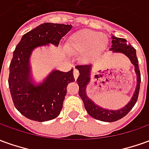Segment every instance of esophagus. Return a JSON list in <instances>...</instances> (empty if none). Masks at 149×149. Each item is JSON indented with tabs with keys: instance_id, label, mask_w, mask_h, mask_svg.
<instances>
[{
	"instance_id": "34e87169",
	"label": "esophagus",
	"mask_w": 149,
	"mask_h": 149,
	"mask_svg": "<svg viewBox=\"0 0 149 149\" xmlns=\"http://www.w3.org/2000/svg\"><path fill=\"white\" fill-rule=\"evenodd\" d=\"M73 76H74L75 80L78 77V76H79V71H78L77 68H74L73 69Z\"/></svg>"
}]
</instances>
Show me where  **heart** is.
<instances>
[{"label": "heart", "mask_w": 149, "mask_h": 149, "mask_svg": "<svg viewBox=\"0 0 149 149\" xmlns=\"http://www.w3.org/2000/svg\"><path fill=\"white\" fill-rule=\"evenodd\" d=\"M105 37L97 32L81 31L72 37L68 44V49L74 54H85L91 56L98 52L105 45Z\"/></svg>", "instance_id": "heart-1"}]
</instances>
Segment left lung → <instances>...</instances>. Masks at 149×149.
I'll return each mask as SVG.
<instances>
[{
	"instance_id": "obj_1",
	"label": "left lung",
	"mask_w": 149,
	"mask_h": 149,
	"mask_svg": "<svg viewBox=\"0 0 149 149\" xmlns=\"http://www.w3.org/2000/svg\"><path fill=\"white\" fill-rule=\"evenodd\" d=\"M110 50L113 52L123 53L128 57L132 64L135 66V72L137 77V85H136V90L132 97L128 103L121 109H118V110L106 109L101 106H98L97 104L94 103L92 100L89 98L86 95V86L88 85L89 79H90L89 75H90V71L92 68L91 65L80 64V65H77L76 68H77L80 73L77 80V82L79 85V95L84 102L86 111L91 117L96 118L97 120L111 123V122L117 121L118 119L123 118L125 115L128 114L129 111L135 106L138 99V96H139L141 78H140V72L139 64H138L139 61L136 56V49L132 47V45L128 44L126 39L112 36V46Z\"/></svg>"
}]
</instances>
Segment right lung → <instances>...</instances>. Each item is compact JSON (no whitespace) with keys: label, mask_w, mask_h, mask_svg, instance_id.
Masks as SVG:
<instances>
[{"label":"right lung","mask_w":149,"mask_h":149,"mask_svg":"<svg viewBox=\"0 0 149 149\" xmlns=\"http://www.w3.org/2000/svg\"><path fill=\"white\" fill-rule=\"evenodd\" d=\"M72 25L46 22L22 37L9 65V87L13 102L29 119L44 122L56 118L63 107L68 83L75 81L73 69L64 72L52 70L44 80L35 82L31 76L29 59L32 51L49 43L59 46Z\"/></svg>","instance_id":"obj_1"}]
</instances>
